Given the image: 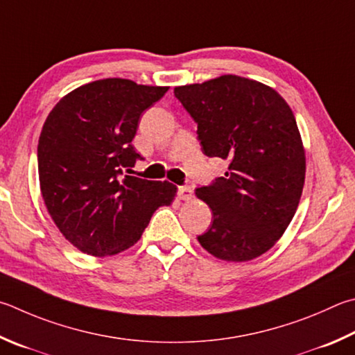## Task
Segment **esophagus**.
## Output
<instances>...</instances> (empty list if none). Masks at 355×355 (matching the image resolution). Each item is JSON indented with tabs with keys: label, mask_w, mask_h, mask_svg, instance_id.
Wrapping results in <instances>:
<instances>
[{
	"label": "esophagus",
	"mask_w": 355,
	"mask_h": 355,
	"mask_svg": "<svg viewBox=\"0 0 355 355\" xmlns=\"http://www.w3.org/2000/svg\"><path fill=\"white\" fill-rule=\"evenodd\" d=\"M178 197L180 200H184V202H189V200H192V189L189 188V186H180L178 188Z\"/></svg>",
	"instance_id": "1"
}]
</instances>
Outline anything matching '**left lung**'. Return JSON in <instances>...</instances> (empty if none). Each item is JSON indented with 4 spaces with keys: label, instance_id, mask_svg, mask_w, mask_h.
<instances>
[{
    "label": "left lung",
    "instance_id": "left-lung-1",
    "mask_svg": "<svg viewBox=\"0 0 355 355\" xmlns=\"http://www.w3.org/2000/svg\"><path fill=\"white\" fill-rule=\"evenodd\" d=\"M173 93L197 122L205 155L230 161L225 177L196 191L212 211L200 245L227 262L267 253L292 222L304 188L306 150L292 108L272 87L234 74Z\"/></svg>",
    "mask_w": 355,
    "mask_h": 355
}]
</instances>
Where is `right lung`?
I'll return each instance as SVG.
<instances>
[{
  "label": "right lung",
  "instance_id": "obj_1",
  "mask_svg": "<svg viewBox=\"0 0 355 355\" xmlns=\"http://www.w3.org/2000/svg\"><path fill=\"white\" fill-rule=\"evenodd\" d=\"M169 87L119 77L85 83L57 102L38 138V180L44 206L63 237L102 257L133 247L177 186L124 175L139 158L132 141L139 116Z\"/></svg>",
  "mask_w": 355,
  "mask_h": 355
}]
</instances>
